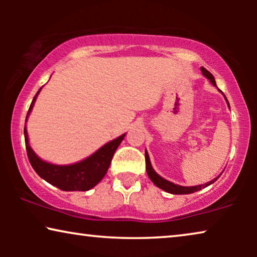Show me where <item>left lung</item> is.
<instances>
[{"instance_id": "8db88e82", "label": "left lung", "mask_w": 257, "mask_h": 257, "mask_svg": "<svg viewBox=\"0 0 257 257\" xmlns=\"http://www.w3.org/2000/svg\"><path fill=\"white\" fill-rule=\"evenodd\" d=\"M201 71H202V75L206 77V78L209 79V82L213 84L214 86H216V83H215V78H214V76L210 73L208 70H206L205 68H202L201 66ZM220 91V90H219ZM222 92V91H221ZM223 93V92H222ZM224 96V94H223ZM226 98V97H224ZM227 100V98H226ZM227 104L228 106H229V103H228L227 100ZM145 161H146V172H147V175H149V178L152 180V182L154 185L157 186V187H159L161 189H164L165 192L167 193H171V194H191V193H194V192H198L200 189L207 187V186L212 185L213 182H215L219 177L214 179V180L207 182V184H203V185H199V186H191V187H186V186H180V185H175L173 182L166 180V179L161 178L159 174L157 173L156 171L153 170L152 165H151V161H150V157H149V153H147V151H145Z\"/></svg>"}]
</instances>
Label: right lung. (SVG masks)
Instances as JSON below:
<instances>
[{
    "mask_svg": "<svg viewBox=\"0 0 257 257\" xmlns=\"http://www.w3.org/2000/svg\"><path fill=\"white\" fill-rule=\"evenodd\" d=\"M42 87L35 94L33 101H31L29 111L27 113V119L29 117L31 110H33L35 101L38 93L41 92ZM26 119V122H27ZM125 135H121L104 146H101L97 152L91 154L86 159L79 163L72 165H54L47 161L42 160L41 158L36 156L29 145V139H28L27 126L24 125V139H26V149L28 153V158L31 166L35 172L40 175L42 179L49 184L56 186V187L62 189V191H89L93 188L101 179L105 177L106 172L110 167L111 160L118 146L124 139Z\"/></svg>",
    "mask_w": 257,
    "mask_h": 257,
    "instance_id": "right-lung-1",
    "label": "right lung"
}]
</instances>
